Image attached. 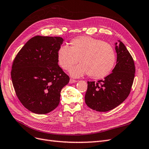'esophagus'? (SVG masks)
Returning <instances> with one entry per match:
<instances>
[{"label":"esophagus","instance_id":"34e87169","mask_svg":"<svg viewBox=\"0 0 149 149\" xmlns=\"http://www.w3.org/2000/svg\"><path fill=\"white\" fill-rule=\"evenodd\" d=\"M76 82H77V81H76V80H74V79H70V84H73V83H76Z\"/></svg>","mask_w":149,"mask_h":149}]
</instances>
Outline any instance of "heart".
I'll list each match as a JSON object with an SVG mask.
<instances>
[{
    "instance_id": "b5f03b06",
    "label": "heart",
    "mask_w": 149,
    "mask_h": 149,
    "mask_svg": "<svg viewBox=\"0 0 149 149\" xmlns=\"http://www.w3.org/2000/svg\"><path fill=\"white\" fill-rule=\"evenodd\" d=\"M70 47L61 46L57 52V60L63 69L69 70L74 78L88 74L93 79L105 77L114 68L116 55L111 45L88 36L71 40Z\"/></svg>"
}]
</instances>
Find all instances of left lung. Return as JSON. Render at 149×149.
<instances>
[{
	"label": "left lung",
	"instance_id": "left-lung-1",
	"mask_svg": "<svg viewBox=\"0 0 149 149\" xmlns=\"http://www.w3.org/2000/svg\"><path fill=\"white\" fill-rule=\"evenodd\" d=\"M115 45L117 61L112 73L96 83L88 81L85 102L96 111H109L120 105L128 97L133 84L136 72L133 58L120 40Z\"/></svg>",
	"mask_w": 149,
	"mask_h": 149
}]
</instances>
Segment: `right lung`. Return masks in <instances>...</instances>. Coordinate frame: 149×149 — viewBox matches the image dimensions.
<instances>
[{
	"instance_id": "right-lung-1",
	"label": "right lung",
	"mask_w": 149,
	"mask_h": 149,
	"mask_svg": "<svg viewBox=\"0 0 149 149\" xmlns=\"http://www.w3.org/2000/svg\"><path fill=\"white\" fill-rule=\"evenodd\" d=\"M64 40L59 37L35 36L22 48L13 62L12 81L23 106L38 114L58 106L61 89L70 78L58 64L57 52Z\"/></svg>"
}]
</instances>
